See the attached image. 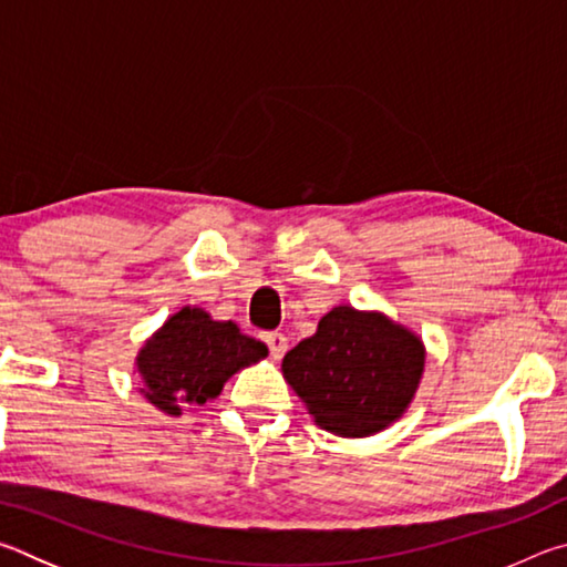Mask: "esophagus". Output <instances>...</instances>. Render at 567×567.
Masks as SVG:
<instances>
[{
	"label": "esophagus",
	"instance_id": "34e87169",
	"mask_svg": "<svg viewBox=\"0 0 567 567\" xmlns=\"http://www.w3.org/2000/svg\"><path fill=\"white\" fill-rule=\"evenodd\" d=\"M265 342H267V348H270V354L275 360H280L282 354L287 352V338L282 332H270V334H265Z\"/></svg>",
	"mask_w": 567,
	"mask_h": 567
}]
</instances>
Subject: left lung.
<instances>
[{"label":"left lung","instance_id":"left-lung-1","mask_svg":"<svg viewBox=\"0 0 567 567\" xmlns=\"http://www.w3.org/2000/svg\"><path fill=\"white\" fill-rule=\"evenodd\" d=\"M425 342L380 310L332 307L312 338L285 354L282 378L315 425L370 437L405 415L425 375Z\"/></svg>","mask_w":567,"mask_h":567}]
</instances>
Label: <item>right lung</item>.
Masks as SVG:
<instances>
[{"label": "right lung", "mask_w": 567, "mask_h": 567, "mask_svg": "<svg viewBox=\"0 0 567 567\" xmlns=\"http://www.w3.org/2000/svg\"><path fill=\"white\" fill-rule=\"evenodd\" d=\"M265 358L267 344L249 338L233 320H213L203 307L187 305L145 340L134 370L145 400L179 417L187 405L215 400L235 372Z\"/></svg>", "instance_id": "obj_1"}]
</instances>
